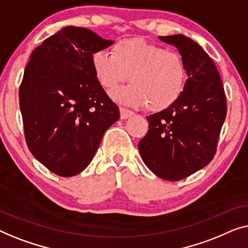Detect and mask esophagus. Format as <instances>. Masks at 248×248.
<instances>
[{
    "instance_id": "34e87169",
    "label": "esophagus",
    "mask_w": 248,
    "mask_h": 248,
    "mask_svg": "<svg viewBox=\"0 0 248 248\" xmlns=\"http://www.w3.org/2000/svg\"><path fill=\"white\" fill-rule=\"evenodd\" d=\"M134 116V112L130 110L125 109V108H120V118L121 119H128L129 117Z\"/></svg>"
}]
</instances>
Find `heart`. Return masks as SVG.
Returning <instances> with one entry per match:
<instances>
[{"label":"heart","mask_w":248,"mask_h":248,"mask_svg":"<svg viewBox=\"0 0 248 248\" xmlns=\"http://www.w3.org/2000/svg\"><path fill=\"white\" fill-rule=\"evenodd\" d=\"M92 68L99 84L114 90L129 81L127 88L112 92L118 102L162 111L182 95L187 81L186 62L180 54L166 50L142 38L117 41L111 54L97 50L92 55Z\"/></svg>","instance_id":"heart-1"}]
</instances>
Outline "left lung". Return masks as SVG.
Here are the masks:
<instances>
[{
  "label": "left lung",
  "instance_id": "1",
  "mask_svg": "<svg viewBox=\"0 0 248 248\" xmlns=\"http://www.w3.org/2000/svg\"><path fill=\"white\" fill-rule=\"evenodd\" d=\"M158 38L177 48L187 81L175 103L147 117L149 129L138 149L155 175L179 181L214 158L227 104L218 69L200 45L183 34Z\"/></svg>",
  "mask_w": 248,
  "mask_h": 248
}]
</instances>
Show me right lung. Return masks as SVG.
<instances>
[{"label": "right lung", "mask_w": 248, "mask_h": 248, "mask_svg": "<svg viewBox=\"0 0 248 248\" xmlns=\"http://www.w3.org/2000/svg\"><path fill=\"white\" fill-rule=\"evenodd\" d=\"M112 44L69 26L30 55L19 91L24 136L31 154L57 175L85 170L104 132L120 118L92 68V55Z\"/></svg>", "instance_id": "right-lung-1"}]
</instances>
